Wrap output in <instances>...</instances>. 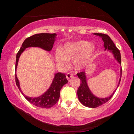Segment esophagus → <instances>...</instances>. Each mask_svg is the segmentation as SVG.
<instances>
[{
	"label": "esophagus",
	"instance_id": "1",
	"mask_svg": "<svg viewBox=\"0 0 134 134\" xmlns=\"http://www.w3.org/2000/svg\"><path fill=\"white\" fill-rule=\"evenodd\" d=\"M73 76H74V74H72V73H70V72L67 73V74H66V78H67V79L69 80V79L72 78V77H73Z\"/></svg>",
	"mask_w": 134,
	"mask_h": 134
}]
</instances>
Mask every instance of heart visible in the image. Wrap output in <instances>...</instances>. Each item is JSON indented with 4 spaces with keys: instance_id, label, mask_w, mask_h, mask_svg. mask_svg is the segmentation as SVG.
I'll use <instances>...</instances> for the list:
<instances>
[{
    "instance_id": "1",
    "label": "heart",
    "mask_w": 134,
    "mask_h": 134,
    "mask_svg": "<svg viewBox=\"0 0 134 134\" xmlns=\"http://www.w3.org/2000/svg\"><path fill=\"white\" fill-rule=\"evenodd\" d=\"M94 50V46L88 41H80L68 43L63 46L61 51H57L54 57L59 66L66 67L68 61L74 60V66L77 69H80L88 63Z\"/></svg>"
}]
</instances>
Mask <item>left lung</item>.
<instances>
[{
    "label": "left lung",
    "mask_w": 134,
    "mask_h": 134,
    "mask_svg": "<svg viewBox=\"0 0 134 134\" xmlns=\"http://www.w3.org/2000/svg\"><path fill=\"white\" fill-rule=\"evenodd\" d=\"M95 35L99 36L102 38V40L104 41V46L105 48V51L108 50L110 52L112 53L115 60L121 65V54L120 50L115 46L114 43H113L111 38L109 37L107 35L102 34H93ZM122 74V69L121 68L120 70V78L119 80V84L120 83L121 78ZM80 80V85L77 90V96L80 102L83 104L84 106L90 108H96L99 106L105 104L108 100H109L113 96L116 90L113 91V93L109 97H107L105 98H99L98 97L95 96L93 94L92 92L90 90L88 86L87 85V79H86V75L85 71H82L79 73L77 74Z\"/></svg>",
    "instance_id": "8db88e82"
}]
</instances>
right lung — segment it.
<instances>
[{
	"label": "right lung",
	"instance_id": "right-lung-1",
	"mask_svg": "<svg viewBox=\"0 0 134 134\" xmlns=\"http://www.w3.org/2000/svg\"><path fill=\"white\" fill-rule=\"evenodd\" d=\"M56 36V34H38L26 38L23 42L21 47L16 55L15 71H16L17 69L19 57L25 49L30 47H38L45 51H51L55 40ZM15 79L16 85L18 86V88L21 91L23 96L29 102L36 107L46 109L52 107L57 102L60 98V90L64 85L68 83V80L65 74L63 73L57 72L55 74L54 78L49 88L43 94L37 98H30L25 96L22 92L19 80L16 74Z\"/></svg>",
	"mask_w": 134,
	"mask_h": 134
}]
</instances>
